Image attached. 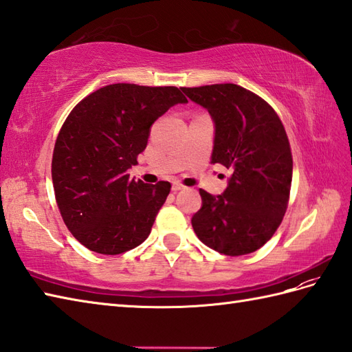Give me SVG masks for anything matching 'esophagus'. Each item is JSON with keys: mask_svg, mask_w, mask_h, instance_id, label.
Here are the masks:
<instances>
[{"mask_svg": "<svg viewBox=\"0 0 352 352\" xmlns=\"http://www.w3.org/2000/svg\"><path fill=\"white\" fill-rule=\"evenodd\" d=\"M183 189H186V187H184L182 183H179V182H174V183H173V190H174V192L183 190Z\"/></svg>", "mask_w": 352, "mask_h": 352, "instance_id": "esophagus-1", "label": "esophagus"}]
</instances>
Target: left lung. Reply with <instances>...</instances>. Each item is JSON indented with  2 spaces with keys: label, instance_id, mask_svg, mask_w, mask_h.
<instances>
[{
  "label": "left lung",
  "instance_id": "8db88e82",
  "mask_svg": "<svg viewBox=\"0 0 352 352\" xmlns=\"http://www.w3.org/2000/svg\"><path fill=\"white\" fill-rule=\"evenodd\" d=\"M216 124L211 163L230 169L223 195L199 190L202 207L192 217L198 239L226 256L263 248L287 213L292 154L288 135L264 99L235 84L182 88Z\"/></svg>",
  "mask_w": 352,
  "mask_h": 352
}]
</instances>
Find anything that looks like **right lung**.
<instances>
[{"label": "right lung", "mask_w": 352, "mask_h": 352, "mask_svg": "<svg viewBox=\"0 0 352 352\" xmlns=\"http://www.w3.org/2000/svg\"><path fill=\"white\" fill-rule=\"evenodd\" d=\"M186 102L177 87L112 84L65 118L52 154L54 192L65 226L87 249L120 255L150 235L170 183L135 182L127 170L145 150L153 122Z\"/></svg>", "instance_id": "1"}]
</instances>
